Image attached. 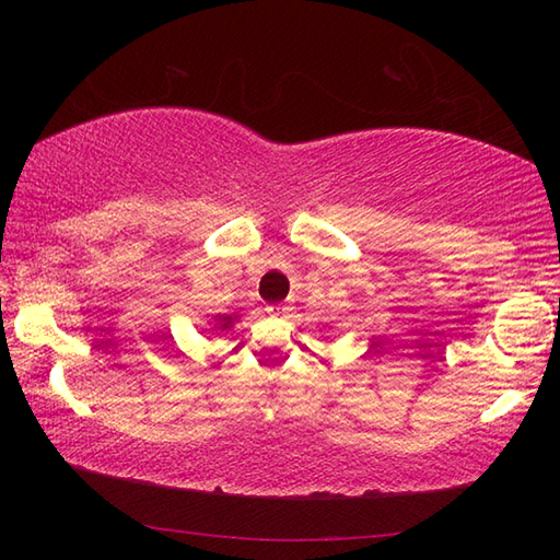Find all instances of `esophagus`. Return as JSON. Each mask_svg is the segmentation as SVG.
<instances>
[{"label":"esophagus","instance_id":"34e87169","mask_svg":"<svg viewBox=\"0 0 560 560\" xmlns=\"http://www.w3.org/2000/svg\"><path fill=\"white\" fill-rule=\"evenodd\" d=\"M267 311H269L271 315H283V313H287V311H289V307H287V305H283V303H279V305H269V307H267Z\"/></svg>","mask_w":560,"mask_h":560}]
</instances>
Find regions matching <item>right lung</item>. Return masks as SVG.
I'll return each mask as SVG.
<instances>
[{
    "label": "right lung",
    "instance_id": "right-lung-1",
    "mask_svg": "<svg viewBox=\"0 0 560 560\" xmlns=\"http://www.w3.org/2000/svg\"><path fill=\"white\" fill-rule=\"evenodd\" d=\"M233 323H235V315H217V317H213V323H209V327L225 331V329L233 327Z\"/></svg>",
    "mask_w": 560,
    "mask_h": 560
}]
</instances>
